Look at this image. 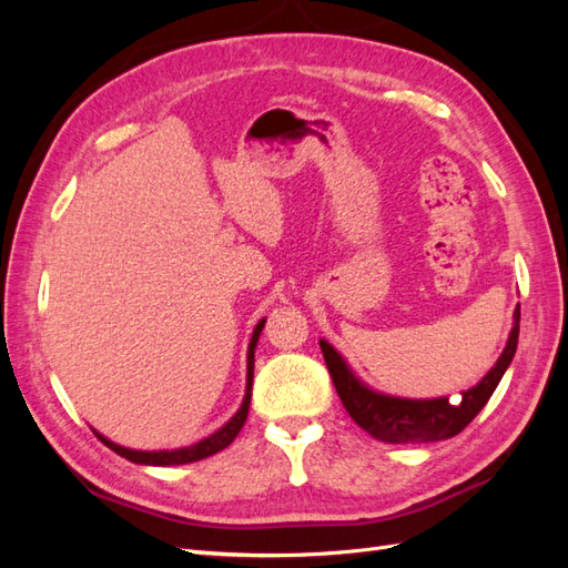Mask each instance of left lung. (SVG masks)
<instances>
[{
  "mask_svg": "<svg viewBox=\"0 0 568 568\" xmlns=\"http://www.w3.org/2000/svg\"><path fill=\"white\" fill-rule=\"evenodd\" d=\"M519 317L517 305L514 311V326L507 338L503 355L497 357L495 367L480 379L474 388L462 390V398H434V400H407L395 395L376 393L357 379L353 369L346 365L334 346L324 338L320 348L324 355L326 369L332 374L338 398L348 409L353 422L365 432L384 443H434L457 436L467 426L484 405L490 400L493 390L500 384L519 343Z\"/></svg>",
  "mask_w": 568,
  "mask_h": 568,
  "instance_id": "obj_1",
  "label": "left lung"
}]
</instances>
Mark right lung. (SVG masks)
I'll return each mask as SVG.
<instances>
[{"label":"right lung","instance_id":"obj_1","mask_svg":"<svg viewBox=\"0 0 568 568\" xmlns=\"http://www.w3.org/2000/svg\"><path fill=\"white\" fill-rule=\"evenodd\" d=\"M265 326V320H261L255 324L253 329V336H251V343H248V365H246V393H244V403L242 407L236 409V415L222 426L217 428V432L209 438H203L194 445H189V448H178V450H130V448H123V445H118L109 438H104L101 434H97V438L109 445V448L113 453H118L120 457H125L134 464H151V467H173V464H189V462H199V459H205L211 457L220 450H225L227 445L239 436V432H242V426L248 417V405H251V386H253V357H255V346H257V336H261Z\"/></svg>","mask_w":568,"mask_h":568}]
</instances>
